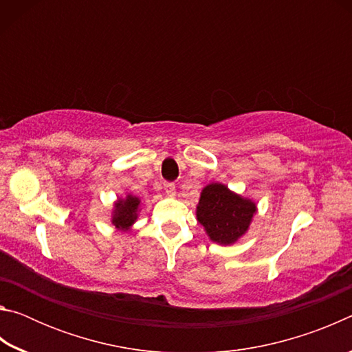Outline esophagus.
I'll list each match as a JSON object with an SVG mask.
<instances>
[{
    "mask_svg": "<svg viewBox=\"0 0 352 352\" xmlns=\"http://www.w3.org/2000/svg\"><path fill=\"white\" fill-rule=\"evenodd\" d=\"M164 190H166V194L169 195V197H174V195H175V184L166 182L164 183Z\"/></svg>",
    "mask_w": 352,
    "mask_h": 352,
    "instance_id": "obj_1",
    "label": "esophagus"
}]
</instances>
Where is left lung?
Here are the masks:
<instances>
[{"label": "left lung", "instance_id": "obj_1", "mask_svg": "<svg viewBox=\"0 0 352 352\" xmlns=\"http://www.w3.org/2000/svg\"><path fill=\"white\" fill-rule=\"evenodd\" d=\"M256 211L254 204L239 197L223 184H208L197 206V219L211 241L233 243L248 230Z\"/></svg>", "mask_w": 352, "mask_h": 352}]
</instances>
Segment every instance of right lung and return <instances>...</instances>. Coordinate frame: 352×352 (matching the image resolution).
I'll list each match as a JSON object with an SVG mask.
<instances>
[{
    "label": "right lung",
    "instance_id": "add662e5",
    "mask_svg": "<svg viewBox=\"0 0 352 352\" xmlns=\"http://www.w3.org/2000/svg\"><path fill=\"white\" fill-rule=\"evenodd\" d=\"M140 200L129 195L126 200H119L116 204L115 217H113V225L119 230H127L130 225L135 222L136 210H138Z\"/></svg>",
    "mask_w": 352,
    "mask_h": 352
}]
</instances>
